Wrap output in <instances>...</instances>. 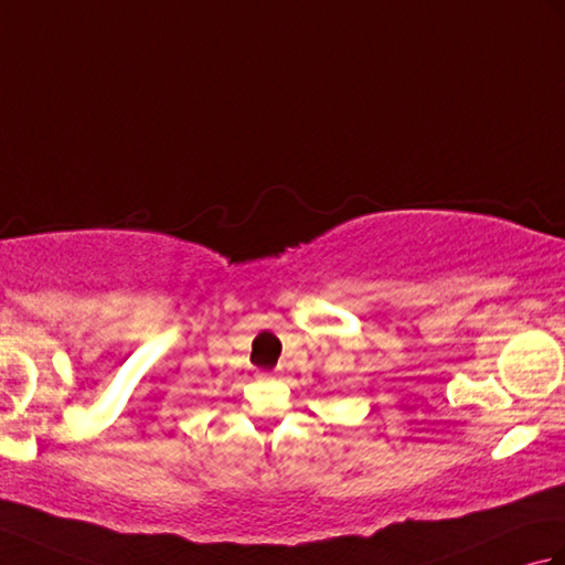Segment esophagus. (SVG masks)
<instances>
[{
  "label": "esophagus",
  "mask_w": 565,
  "mask_h": 565,
  "mask_svg": "<svg viewBox=\"0 0 565 565\" xmlns=\"http://www.w3.org/2000/svg\"><path fill=\"white\" fill-rule=\"evenodd\" d=\"M257 379L259 381H267V379H271V374H269V371H257Z\"/></svg>",
  "instance_id": "esophagus-1"
}]
</instances>
